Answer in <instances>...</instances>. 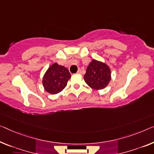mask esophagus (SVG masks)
<instances>
[{
	"label": "esophagus",
	"mask_w": 154,
	"mask_h": 154,
	"mask_svg": "<svg viewBox=\"0 0 154 154\" xmlns=\"http://www.w3.org/2000/svg\"><path fill=\"white\" fill-rule=\"evenodd\" d=\"M77 74H81V69H79V70H78V72H77Z\"/></svg>",
	"instance_id": "1"
}]
</instances>
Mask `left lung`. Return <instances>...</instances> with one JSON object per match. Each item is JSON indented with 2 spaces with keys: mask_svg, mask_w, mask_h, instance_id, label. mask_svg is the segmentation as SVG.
<instances>
[{
  "mask_svg": "<svg viewBox=\"0 0 154 154\" xmlns=\"http://www.w3.org/2000/svg\"><path fill=\"white\" fill-rule=\"evenodd\" d=\"M86 83L94 89H103L111 80V71L105 63L93 60L87 68L84 75Z\"/></svg>",
  "mask_w": 154,
  "mask_h": 154,
  "instance_id": "obj_1",
  "label": "left lung"
}]
</instances>
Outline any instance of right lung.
Masks as SVG:
<instances>
[{
  "label": "right lung",
  "mask_w": 154,
  "mask_h": 154,
  "mask_svg": "<svg viewBox=\"0 0 154 154\" xmlns=\"http://www.w3.org/2000/svg\"><path fill=\"white\" fill-rule=\"evenodd\" d=\"M70 78L71 74L67 68L54 63L46 72L42 79V84L46 91L56 94L67 86Z\"/></svg>",
  "instance_id": "add662e5"
}]
</instances>
